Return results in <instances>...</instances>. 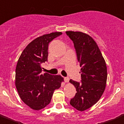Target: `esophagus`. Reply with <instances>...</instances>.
I'll return each mask as SVG.
<instances>
[{
    "instance_id": "1",
    "label": "esophagus",
    "mask_w": 124,
    "mask_h": 124,
    "mask_svg": "<svg viewBox=\"0 0 124 124\" xmlns=\"http://www.w3.org/2000/svg\"><path fill=\"white\" fill-rule=\"evenodd\" d=\"M64 81H65V83H68L69 81V77H64Z\"/></svg>"
}]
</instances>
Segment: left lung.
<instances>
[{"label": "left lung", "mask_w": 124, "mask_h": 124, "mask_svg": "<svg viewBox=\"0 0 124 124\" xmlns=\"http://www.w3.org/2000/svg\"><path fill=\"white\" fill-rule=\"evenodd\" d=\"M73 41L81 69V83L70 80L76 88L70 104L79 111L95 104L103 94L107 79L106 62L97 43L92 37L81 32L66 31Z\"/></svg>", "instance_id": "left-lung-1"}]
</instances>
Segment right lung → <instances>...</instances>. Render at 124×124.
I'll use <instances>...</instances> for the list:
<instances>
[{"instance_id":"right-lung-1","label":"right lung","mask_w":124,"mask_h":124,"mask_svg":"<svg viewBox=\"0 0 124 124\" xmlns=\"http://www.w3.org/2000/svg\"><path fill=\"white\" fill-rule=\"evenodd\" d=\"M61 32L36 38L23 49L17 63L16 86L20 98L30 108L39 111L49 104L54 91L61 86L60 75L42 73L41 64L47 62L48 46Z\"/></svg>"}]
</instances>
